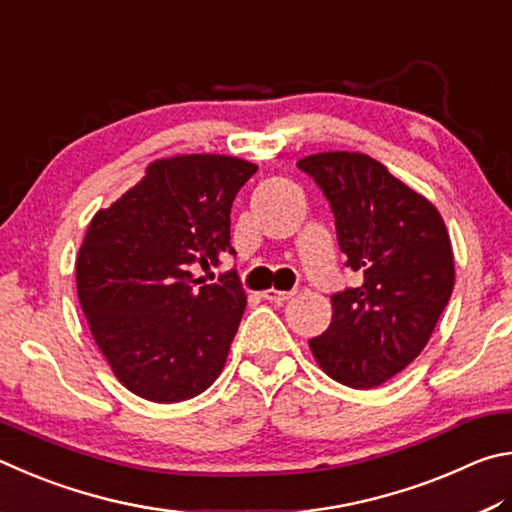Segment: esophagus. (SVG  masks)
Listing matches in <instances>:
<instances>
[{
	"label": "esophagus",
	"instance_id": "esophagus-1",
	"mask_svg": "<svg viewBox=\"0 0 512 512\" xmlns=\"http://www.w3.org/2000/svg\"><path fill=\"white\" fill-rule=\"evenodd\" d=\"M294 294H297V292H283V290H265L263 292V299L265 301H272V303H283V301H288V299H292L294 297Z\"/></svg>",
	"mask_w": 512,
	"mask_h": 512
}]
</instances>
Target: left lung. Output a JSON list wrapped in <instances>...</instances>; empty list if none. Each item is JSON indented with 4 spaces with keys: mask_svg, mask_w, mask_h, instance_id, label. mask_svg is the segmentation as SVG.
I'll use <instances>...</instances> for the list:
<instances>
[{
    "mask_svg": "<svg viewBox=\"0 0 512 512\" xmlns=\"http://www.w3.org/2000/svg\"><path fill=\"white\" fill-rule=\"evenodd\" d=\"M297 166L324 191L346 265L362 276L330 297L333 319L310 351L335 382L380 387L423 353L452 297L450 233L425 195L364 152H317Z\"/></svg>",
    "mask_w": 512,
    "mask_h": 512,
    "instance_id": "left-lung-1",
    "label": "left lung"
}]
</instances>
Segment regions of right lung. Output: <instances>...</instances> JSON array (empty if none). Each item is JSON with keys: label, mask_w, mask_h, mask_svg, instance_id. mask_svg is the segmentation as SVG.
Returning a JSON list of instances; mask_svg holds the SVG:
<instances>
[{"label": "right lung", "mask_w": 512, "mask_h": 512, "mask_svg": "<svg viewBox=\"0 0 512 512\" xmlns=\"http://www.w3.org/2000/svg\"><path fill=\"white\" fill-rule=\"evenodd\" d=\"M256 164L229 155L157 159L89 222L76 288L112 373L134 396H200L227 362L247 294L238 274L200 285L191 265L231 249V204Z\"/></svg>", "instance_id": "right-lung-1"}]
</instances>
